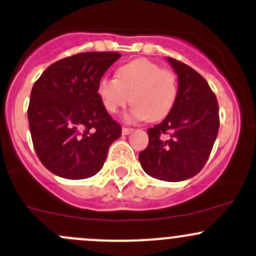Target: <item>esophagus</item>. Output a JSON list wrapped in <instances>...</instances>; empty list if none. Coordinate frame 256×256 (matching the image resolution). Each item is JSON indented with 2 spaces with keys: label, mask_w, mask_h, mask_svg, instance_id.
Wrapping results in <instances>:
<instances>
[{
  "label": "esophagus",
  "mask_w": 256,
  "mask_h": 256,
  "mask_svg": "<svg viewBox=\"0 0 256 256\" xmlns=\"http://www.w3.org/2000/svg\"><path fill=\"white\" fill-rule=\"evenodd\" d=\"M130 132H132V128H122V135H128Z\"/></svg>",
  "instance_id": "esophagus-1"
}]
</instances>
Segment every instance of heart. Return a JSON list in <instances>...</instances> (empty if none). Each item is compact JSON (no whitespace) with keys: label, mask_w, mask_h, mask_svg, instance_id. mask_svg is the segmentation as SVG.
Listing matches in <instances>:
<instances>
[{"label":"heart","mask_w":256,"mask_h":256,"mask_svg":"<svg viewBox=\"0 0 256 256\" xmlns=\"http://www.w3.org/2000/svg\"><path fill=\"white\" fill-rule=\"evenodd\" d=\"M96 94L108 112H118L131 101L130 120L160 121L175 106L178 84L171 70L146 58H136L120 66L116 78H101Z\"/></svg>","instance_id":"obj_1"}]
</instances>
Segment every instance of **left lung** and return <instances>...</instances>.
<instances>
[{
  "instance_id": "1",
  "label": "left lung",
  "mask_w": 256,
  "mask_h": 256,
  "mask_svg": "<svg viewBox=\"0 0 256 256\" xmlns=\"http://www.w3.org/2000/svg\"><path fill=\"white\" fill-rule=\"evenodd\" d=\"M178 75L175 106L162 122L148 128V145L138 154L148 175L182 181L204 168L219 131V105L209 84L184 62L168 57Z\"/></svg>"
}]
</instances>
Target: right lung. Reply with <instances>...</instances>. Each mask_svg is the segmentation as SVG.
I'll list each match as a JSON object with an SVG mask.
<instances>
[{
	"label": "right lung",
	"mask_w": 256,
	"mask_h": 256,
	"mask_svg": "<svg viewBox=\"0 0 256 256\" xmlns=\"http://www.w3.org/2000/svg\"><path fill=\"white\" fill-rule=\"evenodd\" d=\"M121 54L82 52L54 62L31 91L27 116L34 151L44 168L70 180L102 168L121 126L101 104L96 86Z\"/></svg>",
	"instance_id": "obj_1"
}]
</instances>
